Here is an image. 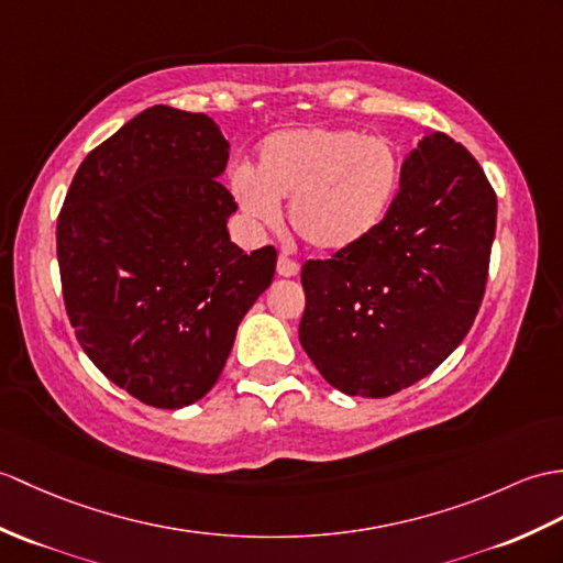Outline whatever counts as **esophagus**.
<instances>
[{
  "instance_id": "esophagus-1",
  "label": "esophagus",
  "mask_w": 563,
  "mask_h": 563,
  "mask_svg": "<svg viewBox=\"0 0 563 563\" xmlns=\"http://www.w3.org/2000/svg\"><path fill=\"white\" fill-rule=\"evenodd\" d=\"M276 271H278V276H280V278H295L297 273H299V266L295 264L292 258L278 256V266H276Z\"/></svg>"
}]
</instances>
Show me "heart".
<instances>
[{
	"label": "heart",
	"mask_w": 563,
	"mask_h": 563,
	"mask_svg": "<svg viewBox=\"0 0 563 563\" xmlns=\"http://www.w3.org/2000/svg\"><path fill=\"white\" fill-rule=\"evenodd\" d=\"M400 155L386 136L347 126H295L258 143L256 169L230 177L242 216L256 228L287 220L311 252L343 254L374 234L400 185Z\"/></svg>",
	"instance_id": "1"
}]
</instances>
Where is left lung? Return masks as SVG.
<instances>
[{
  "label": "left lung",
  "instance_id": "left-lung-1",
  "mask_svg": "<svg viewBox=\"0 0 563 563\" xmlns=\"http://www.w3.org/2000/svg\"><path fill=\"white\" fill-rule=\"evenodd\" d=\"M494 232L496 194L479 163L424 132L374 234L302 268L299 343L313 367L360 398L394 396L434 372L477 317Z\"/></svg>",
  "mask_w": 563,
  "mask_h": 563
}]
</instances>
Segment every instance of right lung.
Here are the masks:
<instances>
[{"mask_svg": "<svg viewBox=\"0 0 563 563\" xmlns=\"http://www.w3.org/2000/svg\"><path fill=\"white\" fill-rule=\"evenodd\" d=\"M230 143L203 112L153 104L86 155L57 220L64 305L90 362L163 410L218 382L276 250L230 240Z\"/></svg>", "mask_w": 563, "mask_h": 563, "instance_id": "1", "label": "right lung"}]
</instances>
